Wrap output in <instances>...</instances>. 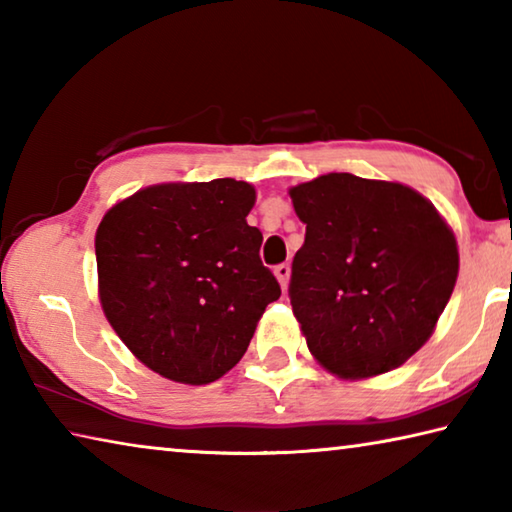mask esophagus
<instances>
[{"mask_svg":"<svg viewBox=\"0 0 512 512\" xmlns=\"http://www.w3.org/2000/svg\"><path fill=\"white\" fill-rule=\"evenodd\" d=\"M275 277H277V282H280V287H282V291L287 289V284H289V275H291V266L289 264H280V266H275Z\"/></svg>","mask_w":512,"mask_h":512,"instance_id":"obj_1","label":"esophagus"}]
</instances>
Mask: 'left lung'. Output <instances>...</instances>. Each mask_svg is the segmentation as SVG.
Segmentation results:
<instances>
[{
	"label": "left lung",
	"mask_w": 512,
	"mask_h": 512,
	"mask_svg": "<svg viewBox=\"0 0 512 512\" xmlns=\"http://www.w3.org/2000/svg\"><path fill=\"white\" fill-rule=\"evenodd\" d=\"M289 196L307 225L289 296L309 352L350 381L400 368L452 298L454 230L420 192L391 180L325 173Z\"/></svg>",
	"instance_id": "left-lung-1"
}]
</instances>
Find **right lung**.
I'll use <instances>...</instances> for the list:
<instances>
[{"label":"right lung","instance_id":"right-lung-1","mask_svg":"<svg viewBox=\"0 0 512 512\" xmlns=\"http://www.w3.org/2000/svg\"><path fill=\"white\" fill-rule=\"evenodd\" d=\"M250 183H160L103 214L94 237L99 302L146 368L178 384H210L244 357L280 284L248 225Z\"/></svg>","mask_w":512,"mask_h":512}]
</instances>
